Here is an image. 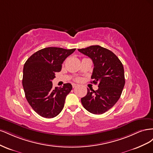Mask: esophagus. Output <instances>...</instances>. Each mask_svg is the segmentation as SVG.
I'll return each instance as SVG.
<instances>
[{"label":"esophagus","instance_id":"esophagus-1","mask_svg":"<svg viewBox=\"0 0 153 153\" xmlns=\"http://www.w3.org/2000/svg\"><path fill=\"white\" fill-rule=\"evenodd\" d=\"M76 86H78V84H72V87H73V88H75V87H76Z\"/></svg>","mask_w":153,"mask_h":153}]
</instances>
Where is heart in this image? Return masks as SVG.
<instances>
[{"instance_id": "1", "label": "heart", "mask_w": 153, "mask_h": 153, "mask_svg": "<svg viewBox=\"0 0 153 153\" xmlns=\"http://www.w3.org/2000/svg\"><path fill=\"white\" fill-rule=\"evenodd\" d=\"M76 80H80V78H76Z\"/></svg>"}]
</instances>
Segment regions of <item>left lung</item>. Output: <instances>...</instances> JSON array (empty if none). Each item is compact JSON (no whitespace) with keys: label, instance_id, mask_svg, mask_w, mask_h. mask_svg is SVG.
Returning <instances> with one entry per match:
<instances>
[{"label":"left lung","instance_id":"1","mask_svg":"<svg viewBox=\"0 0 153 153\" xmlns=\"http://www.w3.org/2000/svg\"><path fill=\"white\" fill-rule=\"evenodd\" d=\"M90 57L94 64L91 83L98 82V89L87 88V95L81 98L83 106L94 114H102L110 109L121 97L125 84L122 62L112 51L99 45L78 49Z\"/></svg>","mask_w":153,"mask_h":153}]
</instances>
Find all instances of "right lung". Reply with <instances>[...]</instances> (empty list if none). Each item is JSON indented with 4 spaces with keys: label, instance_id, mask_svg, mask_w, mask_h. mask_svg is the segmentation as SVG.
Segmentation results:
<instances>
[{
    "label": "right lung",
    "instance_id": "add662e5",
    "mask_svg": "<svg viewBox=\"0 0 153 153\" xmlns=\"http://www.w3.org/2000/svg\"><path fill=\"white\" fill-rule=\"evenodd\" d=\"M75 50L45 48L32 54L25 62L22 80L25 98L41 116L53 118L62 111L72 85L68 83L54 89L52 80L55 73L61 71L64 60Z\"/></svg>",
    "mask_w": 153,
    "mask_h": 153
}]
</instances>
